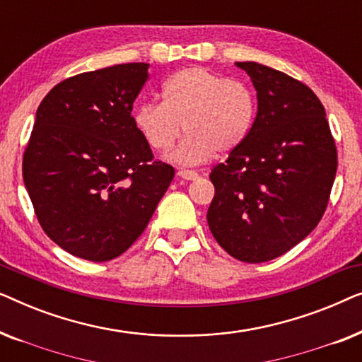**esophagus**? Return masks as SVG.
Masks as SVG:
<instances>
[{
    "label": "esophagus",
    "instance_id": "34e87169",
    "mask_svg": "<svg viewBox=\"0 0 362 362\" xmlns=\"http://www.w3.org/2000/svg\"><path fill=\"white\" fill-rule=\"evenodd\" d=\"M177 176L182 177V180H186V181H192V180H196V177L199 175H197V173L192 171V170H180V171H177Z\"/></svg>",
    "mask_w": 362,
    "mask_h": 362
}]
</instances>
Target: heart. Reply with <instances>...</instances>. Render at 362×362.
Segmentation results:
<instances>
[{
  "instance_id": "heart-1",
  "label": "heart",
  "mask_w": 362,
  "mask_h": 362,
  "mask_svg": "<svg viewBox=\"0 0 362 362\" xmlns=\"http://www.w3.org/2000/svg\"><path fill=\"white\" fill-rule=\"evenodd\" d=\"M255 112L254 90L245 82L206 67H186L163 83V102H141L133 120L158 153L170 151L186 132L175 160L201 165L216 151L229 155L244 145Z\"/></svg>"
}]
</instances>
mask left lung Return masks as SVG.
<instances>
[{"mask_svg": "<svg viewBox=\"0 0 362 362\" xmlns=\"http://www.w3.org/2000/svg\"><path fill=\"white\" fill-rule=\"evenodd\" d=\"M257 90L244 145L211 173L207 224L237 260L284 255L318 226L329 201L338 151L323 103L308 86L257 62H235Z\"/></svg>", "mask_w": 362, "mask_h": 362, "instance_id": "left-lung-1", "label": "left lung"}]
</instances>
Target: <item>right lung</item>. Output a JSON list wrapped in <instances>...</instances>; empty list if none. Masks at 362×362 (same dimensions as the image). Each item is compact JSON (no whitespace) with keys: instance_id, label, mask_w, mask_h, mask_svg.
Returning <instances> with one entry per match:
<instances>
[{"instance_id":"obj_1","label":"right lung","mask_w":362,"mask_h":362,"mask_svg":"<svg viewBox=\"0 0 362 362\" xmlns=\"http://www.w3.org/2000/svg\"><path fill=\"white\" fill-rule=\"evenodd\" d=\"M145 62L83 72L44 97L23 156L39 224L69 254L122 255L146 229L175 168L153 160L132 117Z\"/></svg>"}]
</instances>
